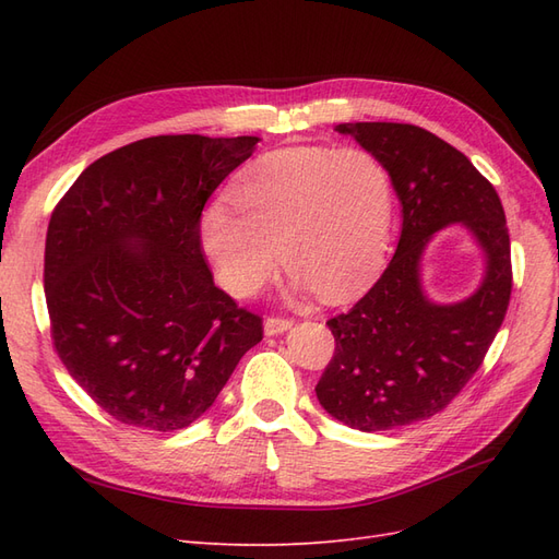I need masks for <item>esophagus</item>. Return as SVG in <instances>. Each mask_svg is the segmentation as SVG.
<instances>
[{"label": "esophagus", "mask_w": 559, "mask_h": 559, "mask_svg": "<svg viewBox=\"0 0 559 559\" xmlns=\"http://www.w3.org/2000/svg\"><path fill=\"white\" fill-rule=\"evenodd\" d=\"M294 326L292 319H282V317H267L263 321V331L265 335H280L284 331H289Z\"/></svg>", "instance_id": "34e87169"}]
</instances>
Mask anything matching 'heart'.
Segmentation results:
<instances>
[{
	"instance_id": "obj_1",
	"label": "heart",
	"mask_w": 559,
	"mask_h": 559,
	"mask_svg": "<svg viewBox=\"0 0 559 559\" xmlns=\"http://www.w3.org/2000/svg\"><path fill=\"white\" fill-rule=\"evenodd\" d=\"M233 198L200 218V245L224 289L257 294L280 253L298 292L347 300L373 280L386 257L394 181L361 146L270 151L240 175Z\"/></svg>"
}]
</instances>
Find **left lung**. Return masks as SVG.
Returning <instances> with one entry per match:
<instances>
[{"mask_svg": "<svg viewBox=\"0 0 559 559\" xmlns=\"http://www.w3.org/2000/svg\"><path fill=\"white\" fill-rule=\"evenodd\" d=\"M386 165L401 202L394 259L347 314L326 321L335 354L314 392L359 431L396 429L441 413L480 368L511 300V240L501 200L473 163L411 123H341ZM462 223L486 253V277L460 304H433L418 265L432 233Z\"/></svg>", "mask_w": 559, "mask_h": 559, "instance_id": "left-lung-1", "label": "left lung"}]
</instances>
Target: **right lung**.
<instances>
[{
  "mask_svg": "<svg viewBox=\"0 0 559 559\" xmlns=\"http://www.w3.org/2000/svg\"><path fill=\"white\" fill-rule=\"evenodd\" d=\"M259 138L160 134L88 165L50 216L58 357L116 421L177 431L212 408L263 321L214 284L202 207Z\"/></svg>",
  "mask_w": 559,
  "mask_h": 559,
  "instance_id": "add662e5",
  "label": "right lung"
}]
</instances>
